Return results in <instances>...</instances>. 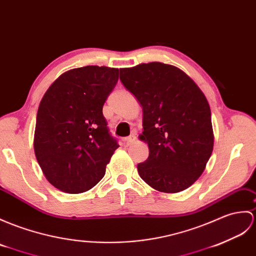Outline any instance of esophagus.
I'll return each mask as SVG.
<instances>
[{
  "label": "esophagus",
  "instance_id": "esophagus-1",
  "mask_svg": "<svg viewBox=\"0 0 256 256\" xmlns=\"http://www.w3.org/2000/svg\"><path fill=\"white\" fill-rule=\"evenodd\" d=\"M135 140H136V136L134 134H132V135H130L128 138H126V140H124V142H126V145H130V144H132V142H135Z\"/></svg>",
  "mask_w": 256,
  "mask_h": 256
}]
</instances>
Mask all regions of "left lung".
<instances>
[{
	"label": "left lung",
	"mask_w": 256,
	"mask_h": 256,
	"mask_svg": "<svg viewBox=\"0 0 256 256\" xmlns=\"http://www.w3.org/2000/svg\"><path fill=\"white\" fill-rule=\"evenodd\" d=\"M120 80L142 108L150 156L140 176L162 193H179L203 174L214 148L210 106L195 82L174 65L142 63L120 68Z\"/></svg>",
	"instance_id": "1"
}]
</instances>
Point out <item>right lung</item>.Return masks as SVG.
<instances>
[{
    "label": "right lung",
    "instance_id": "obj_1",
    "mask_svg": "<svg viewBox=\"0 0 256 256\" xmlns=\"http://www.w3.org/2000/svg\"><path fill=\"white\" fill-rule=\"evenodd\" d=\"M118 80V68H72L52 82L40 101L34 150L46 179L78 194L102 179L118 147L109 134L102 106Z\"/></svg>",
    "mask_w": 256,
    "mask_h": 256
}]
</instances>
